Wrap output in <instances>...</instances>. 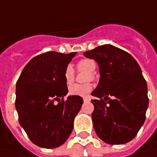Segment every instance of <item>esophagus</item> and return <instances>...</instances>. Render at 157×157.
I'll return each instance as SVG.
<instances>
[{
	"mask_svg": "<svg viewBox=\"0 0 157 157\" xmlns=\"http://www.w3.org/2000/svg\"><path fill=\"white\" fill-rule=\"evenodd\" d=\"M83 101H84V102H89V101H90V98H83Z\"/></svg>",
	"mask_w": 157,
	"mask_h": 157,
	"instance_id": "1",
	"label": "esophagus"
}]
</instances>
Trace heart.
I'll use <instances>...</instances> for the list:
<instances>
[{
    "label": "heart",
    "instance_id": "1",
    "mask_svg": "<svg viewBox=\"0 0 157 157\" xmlns=\"http://www.w3.org/2000/svg\"><path fill=\"white\" fill-rule=\"evenodd\" d=\"M77 68L79 70L82 71H86L90 73V78L88 77V80L90 78H93V74L96 68H97V64L96 62L90 59H81L77 63ZM64 78L67 84H70L73 82L74 79H75V71L73 69L71 66L67 67L64 72ZM92 85L90 83H86V84H73L69 87L68 92L72 96H78V97H85L91 91Z\"/></svg>",
    "mask_w": 157,
    "mask_h": 157
}]
</instances>
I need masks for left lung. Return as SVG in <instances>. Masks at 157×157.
I'll return each mask as SVG.
<instances>
[{"instance_id": "1", "label": "left lung", "mask_w": 157, "mask_h": 157, "mask_svg": "<svg viewBox=\"0 0 157 157\" xmlns=\"http://www.w3.org/2000/svg\"><path fill=\"white\" fill-rule=\"evenodd\" d=\"M83 55L98 62V85L92 121L95 132L105 143L125 144L136 136L146 119L147 87L137 61L112 44L98 46Z\"/></svg>"}]
</instances>
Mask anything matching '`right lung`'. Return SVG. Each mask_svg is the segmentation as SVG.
Returning a JSON list of instances; mask_svg holds the SVG:
<instances>
[{
	"label": "right lung",
	"instance_id": "1",
	"mask_svg": "<svg viewBox=\"0 0 157 157\" xmlns=\"http://www.w3.org/2000/svg\"><path fill=\"white\" fill-rule=\"evenodd\" d=\"M76 52H48L31 59L16 86L19 123L37 146L54 148L68 139L82 98L68 96L64 72ZM57 101L58 104L55 103Z\"/></svg>",
	"mask_w": 157,
	"mask_h": 157
}]
</instances>
